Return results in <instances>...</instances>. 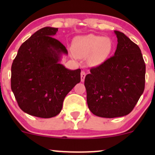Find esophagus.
Wrapping results in <instances>:
<instances>
[{
    "label": "esophagus",
    "mask_w": 155,
    "mask_h": 155,
    "mask_svg": "<svg viewBox=\"0 0 155 155\" xmlns=\"http://www.w3.org/2000/svg\"><path fill=\"white\" fill-rule=\"evenodd\" d=\"M85 76H86V73L84 71H82L81 72V81H84Z\"/></svg>",
    "instance_id": "1"
}]
</instances>
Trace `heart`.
Listing matches in <instances>:
<instances>
[{
    "label": "heart",
    "instance_id": "1",
    "mask_svg": "<svg viewBox=\"0 0 155 155\" xmlns=\"http://www.w3.org/2000/svg\"><path fill=\"white\" fill-rule=\"evenodd\" d=\"M113 48V42L109 38L93 34L77 36L73 41V49L76 56H89V62L93 65H100L106 61L111 54Z\"/></svg>",
    "mask_w": 155,
    "mask_h": 155
}]
</instances>
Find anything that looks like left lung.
<instances>
[{
	"label": "left lung",
	"instance_id": "left-lung-1",
	"mask_svg": "<svg viewBox=\"0 0 155 155\" xmlns=\"http://www.w3.org/2000/svg\"><path fill=\"white\" fill-rule=\"evenodd\" d=\"M114 33L118 42L114 55L90 69L84 79L89 109L104 118L130 113L145 87L146 65L140 48L122 32Z\"/></svg>",
	"mask_w": 155,
	"mask_h": 155
}]
</instances>
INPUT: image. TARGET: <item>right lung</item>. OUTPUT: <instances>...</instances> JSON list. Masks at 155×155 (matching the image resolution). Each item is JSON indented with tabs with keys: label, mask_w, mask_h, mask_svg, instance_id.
<instances>
[{
	"label": "right lung",
	"mask_w": 155,
	"mask_h": 155,
	"mask_svg": "<svg viewBox=\"0 0 155 155\" xmlns=\"http://www.w3.org/2000/svg\"><path fill=\"white\" fill-rule=\"evenodd\" d=\"M45 27L23 43L12 65L11 87L19 108L32 116L51 118L61 111L64 98L81 81V70L60 64L68 50Z\"/></svg>",
	"instance_id": "add662e5"
}]
</instances>
